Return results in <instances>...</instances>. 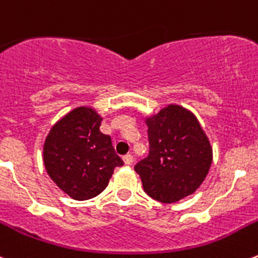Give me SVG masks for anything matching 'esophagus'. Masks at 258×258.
Segmentation results:
<instances>
[{"label": "esophagus", "mask_w": 258, "mask_h": 258, "mask_svg": "<svg viewBox=\"0 0 258 258\" xmlns=\"http://www.w3.org/2000/svg\"><path fill=\"white\" fill-rule=\"evenodd\" d=\"M123 161H124V163H126V164H131L132 162H134V155H132V154H126L123 157Z\"/></svg>", "instance_id": "1"}]
</instances>
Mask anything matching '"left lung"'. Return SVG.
Listing matches in <instances>:
<instances>
[{"instance_id":"1","label":"left lung","mask_w":258,"mask_h":258,"mask_svg":"<svg viewBox=\"0 0 258 258\" xmlns=\"http://www.w3.org/2000/svg\"><path fill=\"white\" fill-rule=\"evenodd\" d=\"M149 155L135 164L144 191L162 203L190 196L212 163L210 141L189 110L169 105L146 120Z\"/></svg>"}]
</instances>
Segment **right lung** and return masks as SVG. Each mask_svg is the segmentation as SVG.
<instances>
[{
	"instance_id": "obj_1",
	"label": "right lung",
	"mask_w": 258,
	"mask_h": 258,
	"mask_svg": "<svg viewBox=\"0 0 258 258\" xmlns=\"http://www.w3.org/2000/svg\"><path fill=\"white\" fill-rule=\"evenodd\" d=\"M101 118L91 108H77L60 119L46 138L43 161L55 184L77 201L94 198L106 187L123 161L112 139L100 132Z\"/></svg>"
}]
</instances>
